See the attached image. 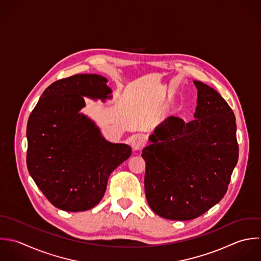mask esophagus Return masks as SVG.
Listing matches in <instances>:
<instances>
[{"mask_svg": "<svg viewBox=\"0 0 261 261\" xmlns=\"http://www.w3.org/2000/svg\"><path fill=\"white\" fill-rule=\"evenodd\" d=\"M145 144V140L144 138L141 136V135H136L133 137L132 139V142H131V145H132V148L134 150H140L143 148Z\"/></svg>", "mask_w": 261, "mask_h": 261, "instance_id": "34e87169", "label": "esophagus"}]
</instances>
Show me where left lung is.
<instances>
[{
  "label": "left lung",
  "mask_w": 261,
  "mask_h": 261,
  "mask_svg": "<svg viewBox=\"0 0 261 261\" xmlns=\"http://www.w3.org/2000/svg\"><path fill=\"white\" fill-rule=\"evenodd\" d=\"M195 120L171 116L143 148L144 188L150 208L172 221L196 219L225 196L238 162L235 115L222 95L194 80Z\"/></svg>",
  "instance_id": "8db88e82"
}]
</instances>
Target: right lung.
<instances>
[{
	"label": "right lung",
	"mask_w": 261,
	"mask_h": 261,
	"mask_svg": "<svg viewBox=\"0 0 261 261\" xmlns=\"http://www.w3.org/2000/svg\"><path fill=\"white\" fill-rule=\"evenodd\" d=\"M108 80L77 74L51 83L27 122V169L47 200L65 212H84L103 197L112 172L131 155V147L111 143L79 111L83 96L112 97Z\"/></svg>",
	"instance_id": "obj_1"
}]
</instances>
